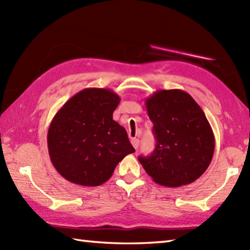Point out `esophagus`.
I'll list each match as a JSON object with an SVG mask.
<instances>
[{"instance_id":"esophagus-1","label":"esophagus","mask_w":250,"mask_h":250,"mask_svg":"<svg viewBox=\"0 0 250 250\" xmlns=\"http://www.w3.org/2000/svg\"><path fill=\"white\" fill-rule=\"evenodd\" d=\"M131 144L133 145V147L137 150V148H139V145H140V141L137 139H131Z\"/></svg>"}]
</instances>
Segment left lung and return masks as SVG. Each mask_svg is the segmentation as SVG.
<instances>
[{
  "label": "left lung",
  "mask_w": 250,
  "mask_h": 250,
  "mask_svg": "<svg viewBox=\"0 0 250 250\" xmlns=\"http://www.w3.org/2000/svg\"><path fill=\"white\" fill-rule=\"evenodd\" d=\"M157 145L139 161L155 183L174 188L193 183L211 162L215 136L204 111L187 92L158 90L146 99Z\"/></svg>",
  "instance_id": "left-lung-1"
}]
</instances>
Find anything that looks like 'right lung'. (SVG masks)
I'll return each instance as SVG.
<instances>
[{"instance_id": "add662e5", "label": "right lung", "mask_w": 250, "mask_h": 250, "mask_svg": "<svg viewBox=\"0 0 250 250\" xmlns=\"http://www.w3.org/2000/svg\"><path fill=\"white\" fill-rule=\"evenodd\" d=\"M119 102L113 90L87 88L58 110L47 143L50 160L62 177L84 187L100 186L135 151L125 129L113 119Z\"/></svg>"}]
</instances>
